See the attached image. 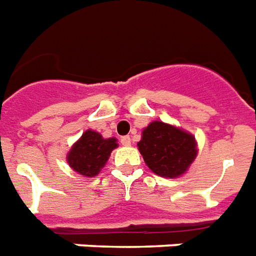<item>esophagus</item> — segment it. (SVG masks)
<instances>
[{"mask_svg": "<svg viewBox=\"0 0 256 256\" xmlns=\"http://www.w3.org/2000/svg\"><path fill=\"white\" fill-rule=\"evenodd\" d=\"M120 144H122L123 146H130L132 145V138L128 137V136H124V137L120 138Z\"/></svg>", "mask_w": 256, "mask_h": 256, "instance_id": "34e87169", "label": "esophagus"}]
</instances>
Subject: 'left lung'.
I'll return each mask as SVG.
<instances>
[{
    "instance_id": "8db88e82",
    "label": "left lung",
    "mask_w": 256,
    "mask_h": 256,
    "mask_svg": "<svg viewBox=\"0 0 256 256\" xmlns=\"http://www.w3.org/2000/svg\"><path fill=\"white\" fill-rule=\"evenodd\" d=\"M138 149L146 166L164 178L184 174L196 156V140L191 134L157 120L144 130Z\"/></svg>"
}]
</instances>
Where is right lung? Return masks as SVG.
<instances>
[{"mask_svg":"<svg viewBox=\"0 0 256 256\" xmlns=\"http://www.w3.org/2000/svg\"><path fill=\"white\" fill-rule=\"evenodd\" d=\"M116 146L115 138L104 140L99 133L86 130L72 148L68 154V162L80 175L92 178L99 174Z\"/></svg>","mask_w":256,"mask_h":256,"instance_id":"obj_1","label":"right lung"}]
</instances>
